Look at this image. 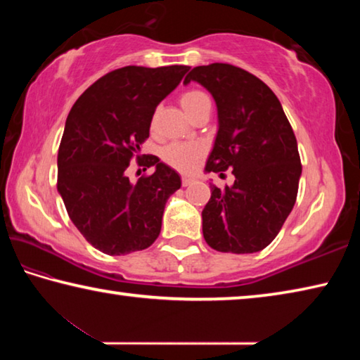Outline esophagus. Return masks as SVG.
<instances>
[{
    "instance_id": "esophagus-1",
    "label": "esophagus",
    "mask_w": 360,
    "mask_h": 360,
    "mask_svg": "<svg viewBox=\"0 0 360 360\" xmlns=\"http://www.w3.org/2000/svg\"><path fill=\"white\" fill-rule=\"evenodd\" d=\"M191 184H193V178H188V176H184V178H182V186L187 187V186H191Z\"/></svg>"
}]
</instances>
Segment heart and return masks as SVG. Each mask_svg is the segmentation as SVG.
<instances>
[{
    "instance_id": "b5f03b06",
    "label": "heart",
    "mask_w": 360,
    "mask_h": 360,
    "mask_svg": "<svg viewBox=\"0 0 360 360\" xmlns=\"http://www.w3.org/2000/svg\"><path fill=\"white\" fill-rule=\"evenodd\" d=\"M179 103L184 111L188 114V117H192L195 112H198L200 109L211 105L210 98L203 92L198 90H191L181 95ZM202 155V148L198 144H169L162 152L163 160L173 168L179 169V172H191L195 167V163Z\"/></svg>"
}]
</instances>
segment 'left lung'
I'll return each mask as SVG.
<instances>
[{"instance_id": "1", "label": "left lung", "mask_w": 360, "mask_h": 360, "mask_svg": "<svg viewBox=\"0 0 360 360\" xmlns=\"http://www.w3.org/2000/svg\"><path fill=\"white\" fill-rule=\"evenodd\" d=\"M198 82L217 108V133L206 173L231 169L235 182H212L202 211L203 236L221 252H259L275 240L295 205L302 176L297 139L266 84L236 66H195L184 84Z\"/></svg>"}]
</instances>
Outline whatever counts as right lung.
Here are the masks:
<instances>
[{
	"label": "right lung",
	"instance_id": "1",
	"mask_svg": "<svg viewBox=\"0 0 360 360\" xmlns=\"http://www.w3.org/2000/svg\"><path fill=\"white\" fill-rule=\"evenodd\" d=\"M187 71L184 65L125 66L90 85L71 108L58 149L57 188L71 222L101 252L143 251L160 233L181 176L155 155L144 160L154 173L136 184L125 169L149 138L155 108Z\"/></svg>",
	"mask_w": 360,
	"mask_h": 360
}]
</instances>
